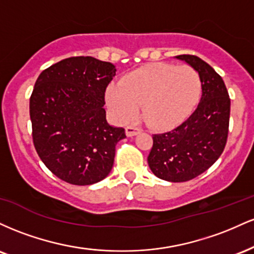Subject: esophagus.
<instances>
[{"label": "esophagus", "instance_id": "34e87169", "mask_svg": "<svg viewBox=\"0 0 254 254\" xmlns=\"http://www.w3.org/2000/svg\"><path fill=\"white\" fill-rule=\"evenodd\" d=\"M141 129L139 127H132V125H130V127H125V132H127V136L129 137H132V136H136L137 133L141 132Z\"/></svg>", "mask_w": 254, "mask_h": 254}]
</instances>
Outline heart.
I'll list each match as a JSON object with an SVG mask.
<instances>
[{"label": "heart", "mask_w": 254, "mask_h": 254, "mask_svg": "<svg viewBox=\"0 0 254 254\" xmlns=\"http://www.w3.org/2000/svg\"><path fill=\"white\" fill-rule=\"evenodd\" d=\"M200 94L202 80L196 69L159 62L130 71L121 83H111L106 89V103L121 122L136 118L142 104L147 123L165 130L185 121Z\"/></svg>", "instance_id": "obj_1"}]
</instances>
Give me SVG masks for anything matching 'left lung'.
Returning a JSON list of instances; mask_svg holds the SVG:
<instances>
[{"label": "left lung", "mask_w": 254, "mask_h": 254, "mask_svg": "<svg viewBox=\"0 0 254 254\" xmlns=\"http://www.w3.org/2000/svg\"><path fill=\"white\" fill-rule=\"evenodd\" d=\"M202 80V98L194 112L176 129L153 135L148 155L151 172L160 179L183 183L216 162L228 137L230 99L222 77L193 55H179Z\"/></svg>", "instance_id": "left-lung-1"}]
</instances>
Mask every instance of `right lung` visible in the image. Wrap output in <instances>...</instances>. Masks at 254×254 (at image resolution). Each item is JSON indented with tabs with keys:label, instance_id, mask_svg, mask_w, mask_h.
<instances>
[{
	"label": "right lung",
	"instance_id": "1",
	"mask_svg": "<svg viewBox=\"0 0 254 254\" xmlns=\"http://www.w3.org/2000/svg\"><path fill=\"white\" fill-rule=\"evenodd\" d=\"M116 66L94 57H70L42 71L30 98L32 137L55 176L92 185L109 176L123 127L106 121L105 92Z\"/></svg>",
	"mask_w": 254,
	"mask_h": 254
}]
</instances>
